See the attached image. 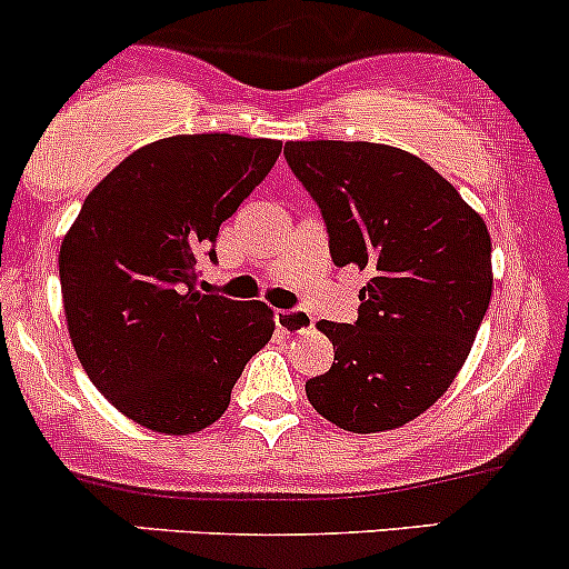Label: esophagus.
Wrapping results in <instances>:
<instances>
[{
  "label": "esophagus",
  "mask_w": 569,
  "mask_h": 569,
  "mask_svg": "<svg viewBox=\"0 0 569 569\" xmlns=\"http://www.w3.org/2000/svg\"><path fill=\"white\" fill-rule=\"evenodd\" d=\"M277 325L284 330V333H303L315 325V317L303 309H282L277 311Z\"/></svg>",
  "instance_id": "34e87169"
}]
</instances>
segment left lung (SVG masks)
<instances>
[{
    "instance_id": "1",
    "label": "left lung",
    "mask_w": 569,
    "mask_h": 569,
    "mask_svg": "<svg viewBox=\"0 0 569 569\" xmlns=\"http://www.w3.org/2000/svg\"><path fill=\"white\" fill-rule=\"evenodd\" d=\"M322 212L336 266L368 271L355 325H317L333 366L309 403L349 432L425 413L468 360L491 298V239L457 188L411 152L373 142H287Z\"/></svg>"
}]
</instances>
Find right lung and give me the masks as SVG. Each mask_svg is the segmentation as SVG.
Returning a JSON list of instances; mask_svg holds the SVG:
<instances>
[{
    "mask_svg": "<svg viewBox=\"0 0 569 569\" xmlns=\"http://www.w3.org/2000/svg\"><path fill=\"white\" fill-rule=\"evenodd\" d=\"M282 142L182 133L139 147L82 201L59 254L69 338L96 389L137 425L190 436L222 417L273 311L196 290L222 222Z\"/></svg>",
    "mask_w": 569,
    "mask_h": 569,
    "instance_id": "1",
    "label": "right lung"
}]
</instances>
